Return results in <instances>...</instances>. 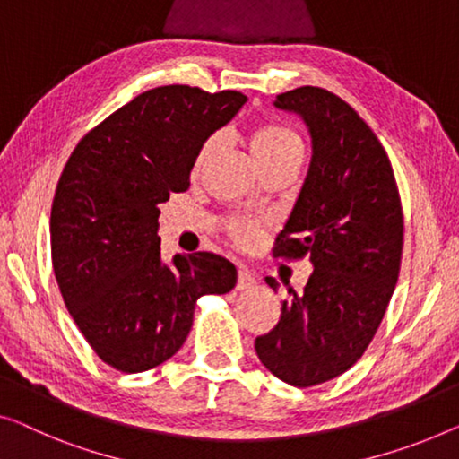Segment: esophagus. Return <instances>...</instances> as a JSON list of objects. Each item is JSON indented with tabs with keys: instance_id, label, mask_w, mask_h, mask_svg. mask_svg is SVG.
I'll use <instances>...</instances> for the list:
<instances>
[{
	"instance_id": "obj_1",
	"label": "esophagus",
	"mask_w": 459,
	"mask_h": 459,
	"mask_svg": "<svg viewBox=\"0 0 459 459\" xmlns=\"http://www.w3.org/2000/svg\"><path fill=\"white\" fill-rule=\"evenodd\" d=\"M255 284V276L247 270V268H241L238 270V276H237V289L238 290H247L251 286Z\"/></svg>"
}]
</instances>
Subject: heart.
I'll return each instance as SVG.
<instances>
[{"mask_svg":"<svg viewBox=\"0 0 459 459\" xmlns=\"http://www.w3.org/2000/svg\"><path fill=\"white\" fill-rule=\"evenodd\" d=\"M218 143H221V135L218 134L210 135V138L202 143L194 162L195 173H200V170L206 167L212 154L216 152ZM251 152L264 167V164L276 162L280 159H286V156H300V152H303V143H300V138L290 127L282 126V123L265 121L253 127ZM229 235L235 238L238 245H243V247H251V245H255L257 238L262 237V224L257 221H251V218H230Z\"/></svg>","mask_w":459,"mask_h":459,"instance_id":"heart-1","label":"heart"}]
</instances>
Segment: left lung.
Listing matches in <instances>:
<instances>
[{"instance_id": "left-lung-1", "label": "left lung", "mask_w": 459, "mask_h": 459, "mask_svg": "<svg viewBox=\"0 0 459 459\" xmlns=\"http://www.w3.org/2000/svg\"><path fill=\"white\" fill-rule=\"evenodd\" d=\"M273 105L299 113L313 140L309 173L273 257H309L313 273L303 292L289 290L255 352L278 379L311 387L348 371L371 344L398 282L404 216L385 148L346 100L300 86ZM265 282L278 289L273 278Z\"/></svg>"}]
</instances>
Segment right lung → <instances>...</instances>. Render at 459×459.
Instances as JSON below:
<instances>
[{"mask_svg":"<svg viewBox=\"0 0 459 459\" xmlns=\"http://www.w3.org/2000/svg\"><path fill=\"white\" fill-rule=\"evenodd\" d=\"M247 97L170 84L146 91L92 127L61 170L51 208V262L61 297L97 357L121 373L179 351L202 295L237 284L208 251L162 264L159 216L189 189L197 150Z\"/></svg>","mask_w":459,"mask_h":459,"instance_id":"1","label":"right lung"}]
</instances>
